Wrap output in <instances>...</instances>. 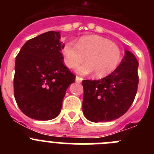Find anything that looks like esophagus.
<instances>
[{
  "mask_svg": "<svg viewBox=\"0 0 154 154\" xmlns=\"http://www.w3.org/2000/svg\"><path fill=\"white\" fill-rule=\"evenodd\" d=\"M82 80H83V79L81 78V77H79V76H76V77H75V82H78V83L81 82Z\"/></svg>",
  "mask_w": 154,
  "mask_h": 154,
  "instance_id": "obj_1",
  "label": "esophagus"
}]
</instances>
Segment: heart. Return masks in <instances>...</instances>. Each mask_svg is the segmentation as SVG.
<instances>
[{"instance_id": "obj_1", "label": "heart", "mask_w": 154, "mask_h": 154, "mask_svg": "<svg viewBox=\"0 0 154 154\" xmlns=\"http://www.w3.org/2000/svg\"><path fill=\"white\" fill-rule=\"evenodd\" d=\"M65 65L74 69L85 61L86 63L76 69L81 75L94 72L96 78L109 75L119 65L121 58L119 48L110 40L99 35H88L79 39L77 44L67 42L62 47Z\"/></svg>"}]
</instances>
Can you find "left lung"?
Instances as JSON below:
<instances>
[{
    "label": "left lung",
    "instance_id": "left-lung-1",
    "mask_svg": "<svg viewBox=\"0 0 154 154\" xmlns=\"http://www.w3.org/2000/svg\"><path fill=\"white\" fill-rule=\"evenodd\" d=\"M139 63L126 50L120 64L112 73L99 80H83L82 112L94 123L115 120L126 112L137 92Z\"/></svg>",
    "mask_w": 154,
    "mask_h": 154
}]
</instances>
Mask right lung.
Wrapping results in <instances>:
<instances>
[{"mask_svg": "<svg viewBox=\"0 0 154 154\" xmlns=\"http://www.w3.org/2000/svg\"><path fill=\"white\" fill-rule=\"evenodd\" d=\"M58 31H48L28 40L15 60L14 93L24 114L37 120L60 113L65 92L75 76L64 65L63 44Z\"/></svg>", "mask_w": 154, "mask_h": 154, "instance_id": "add662e5", "label": "right lung"}]
</instances>
